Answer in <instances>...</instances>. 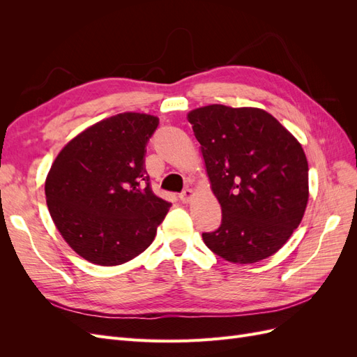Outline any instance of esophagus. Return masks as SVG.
<instances>
[{"instance_id": "34e87169", "label": "esophagus", "mask_w": 357, "mask_h": 357, "mask_svg": "<svg viewBox=\"0 0 357 357\" xmlns=\"http://www.w3.org/2000/svg\"><path fill=\"white\" fill-rule=\"evenodd\" d=\"M193 197H195V192H193L192 189H185L180 193V199H181V202H185V204L190 202Z\"/></svg>"}]
</instances>
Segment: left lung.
Instances as JSON below:
<instances>
[{"label":"left lung","mask_w":357,"mask_h":357,"mask_svg":"<svg viewBox=\"0 0 357 357\" xmlns=\"http://www.w3.org/2000/svg\"><path fill=\"white\" fill-rule=\"evenodd\" d=\"M210 188L222 207L218 231L202 234L232 264L261 262L298 228L308 202V162L301 143L256 107L211 104L188 113Z\"/></svg>","instance_id":"1"}]
</instances>
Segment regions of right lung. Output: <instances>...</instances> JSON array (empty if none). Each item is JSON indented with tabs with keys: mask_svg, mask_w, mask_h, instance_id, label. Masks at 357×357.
<instances>
[{
	"mask_svg": "<svg viewBox=\"0 0 357 357\" xmlns=\"http://www.w3.org/2000/svg\"><path fill=\"white\" fill-rule=\"evenodd\" d=\"M159 119L126 112L75 135L53 160L47 208L62 238L91 264L122 265L152 244L171 204L150 189L144 168Z\"/></svg>",
	"mask_w": 357,
	"mask_h": 357,
	"instance_id": "right-lung-1",
	"label": "right lung"
}]
</instances>
